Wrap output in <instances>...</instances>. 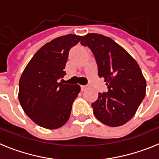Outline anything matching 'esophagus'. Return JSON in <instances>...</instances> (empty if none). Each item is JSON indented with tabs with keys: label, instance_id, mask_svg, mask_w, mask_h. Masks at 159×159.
Segmentation results:
<instances>
[{
	"label": "esophagus",
	"instance_id": "obj_1",
	"mask_svg": "<svg viewBox=\"0 0 159 159\" xmlns=\"http://www.w3.org/2000/svg\"><path fill=\"white\" fill-rule=\"evenodd\" d=\"M88 86H87V85H81L80 88H81V91H84L85 89H87L88 88Z\"/></svg>",
	"mask_w": 159,
	"mask_h": 159
}]
</instances>
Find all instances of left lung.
Here are the masks:
<instances>
[{
  "mask_svg": "<svg viewBox=\"0 0 159 159\" xmlns=\"http://www.w3.org/2000/svg\"><path fill=\"white\" fill-rule=\"evenodd\" d=\"M80 43L93 53L98 75L104 78L107 92L92 103L95 118L109 127L125 124L134 116L146 95L147 83L139 66L110 37L88 33Z\"/></svg>",
  "mask_w": 159,
  "mask_h": 159,
  "instance_id": "left-lung-1",
  "label": "left lung"
}]
</instances>
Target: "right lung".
Wrapping results in <instances>:
<instances>
[{
  "mask_svg": "<svg viewBox=\"0 0 159 159\" xmlns=\"http://www.w3.org/2000/svg\"><path fill=\"white\" fill-rule=\"evenodd\" d=\"M82 37L68 34L44 44L32 57L20 79V103L32 121L43 128L57 129L69 119L80 87L64 84L60 80L66 75L64 70L70 49Z\"/></svg>",
  "mask_w": 159,
  "mask_h": 159,
  "instance_id": "1",
  "label": "right lung"
}]
</instances>
